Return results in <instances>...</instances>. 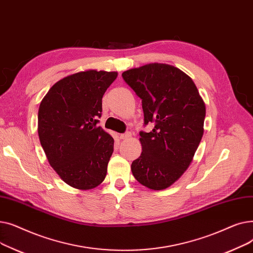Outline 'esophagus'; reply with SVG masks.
Wrapping results in <instances>:
<instances>
[{
	"instance_id": "34e87169",
	"label": "esophagus",
	"mask_w": 253,
	"mask_h": 253,
	"mask_svg": "<svg viewBox=\"0 0 253 253\" xmlns=\"http://www.w3.org/2000/svg\"><path fill=\"white\" fill-rule=\"evenodd\" d=\"M120 138L123 139V140H127V139L131 138V133H130V132H127V133H125V134H121V135H120Z\"/></svg>"
}]
</instances>
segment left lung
<instances>
[{"mask_svg":"<svg viewBox=\"0 0 253 253\" xmlns=\"http://www.w3.org/2000/svg\"><path fill=\"white\" fill-rule=\"evenodd\" d=\"M141 98L144 124L154 129L140 132L142 152L131 171L145 188H169L191 165L204 133L205 102L191 77L166 63H149L122 74Z\"/></svg>","mask_w":253,"mask_h":253,"instance_id":"obj_1","label":"left lung"}]
</instances>
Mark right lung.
Here are the masks:
<instances>
[{"label": "right lung", "mask_w": 253, "mask_h": 253, "mask_svg": "<svg viewBox=\"0 0 253 253\" xmlns=\"http://www.w3.org/2000/svg\"><path fill=\"white\" fill-rule=\"evenodd\" d=\"M117 72L87 70L53 85L40 103L38 133L50 166L77 190L96 188L105 178L114 138L97 126L102 96Z\"/></svg>", "instance_id": "right-lung-1"}]
</instances>
